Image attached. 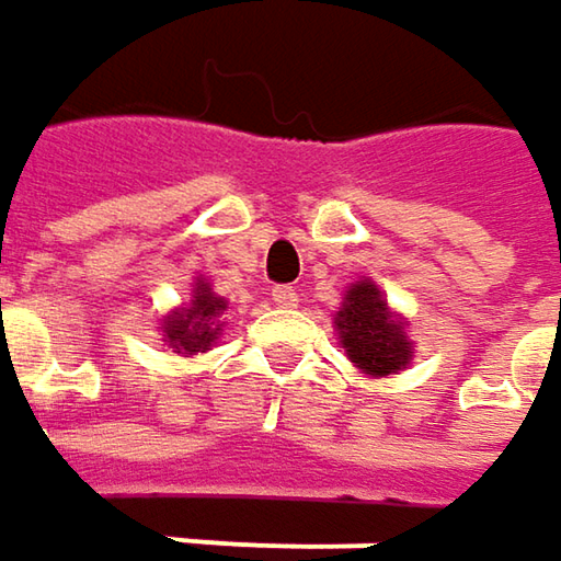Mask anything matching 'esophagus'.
Wrapping results in <instances>:
<instances>
[{
	"label": "esophagus",
	"instance_id": "1",
	"mask_svg": "<svg viewBox=\"0 0 561 561\" xmlns=\"http://www.w3.org/2000/svg\"><path fill=\"white\" fill-rule=\"evenodd\" d=\"M273 301H276V307H298V291L291 288V285H276L273 288Z\"/></svg>",
	"mask_w": 561,
	"mask_h": 561
}]
</instances>
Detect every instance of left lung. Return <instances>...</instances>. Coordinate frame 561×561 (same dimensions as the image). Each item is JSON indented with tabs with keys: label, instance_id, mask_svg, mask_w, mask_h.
I'll return each instance as SVG.
<instances>
[{
	"label": "left lung",
	"instance_id": "1",
	"mask_svg": "<svg viewBox=\"0 0 561 561\" xmlns=\"http://www.w3.org/2000/svg\"><path fill=\"white\" fill-rule=\"evenodd\" d=\"M339 345L364 377H392L414 360V342L408 320L392 310L374 279H357L345 288V298L332 313Z\"/></svg>",
	"mask_w": 561,
	"mask_h": 561
}]
</instances>
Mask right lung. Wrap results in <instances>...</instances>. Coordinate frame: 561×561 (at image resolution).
Masks as SVG:
<instances>
[{
  "mask_svg": "<svg viewBox=\"0 0 561 561\" xmlns=\"http://www.w3.org/2000/svg\"><path fill=\"white\" fill-rule=\"evenodd\" d=\"M226 310H229V301L213 291L209 279L194 276L191 298L179 307H172L159 320L157 329L162 335V345L172 348L175 354H182V357L209 352L219 342L222 329H226V323H222Z\"/></svg>",
  "mask_w": 561,
  "mask_h": 561,
  "instance_id": "1",
  "label": "right lung"
}]
</instances>
